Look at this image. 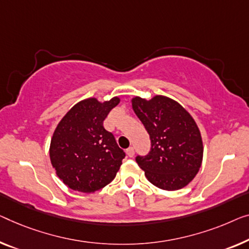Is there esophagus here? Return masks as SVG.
Instances as JSON below:
<instances>
[{
  "instance_id": "esophagus-1",
  "label": "esophagus",
  "mask_w": 249,
  "mask_h": 249,
  "mask_svg": "<svg viewBox=\"0 0 249 249\" xmlns=\"http://www.w3.org/2000/svg\"><path fill=\"white\" fill-rule=\"evenodd\" d=\"M126 154H127L128 158H133V157H134V148H133V147H128L127 150H126Z\"/></svg>"
}]
</instances>
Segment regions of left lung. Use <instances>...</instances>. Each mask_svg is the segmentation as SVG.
Returning a JSON list of instances; mask_svg holds the SVG:
<instances>
[{
	"instance_id": "1",
	"label": "left lung",
	"mask_w": 249,
	"mask_h": 249,
	"mask_svg": "<svg viewBox=\"0 0 249 249\" xmlns=\"http://www.w3.org/2000/svg\"><path fill=\"white\" fill-rule=\"evenodd\" d=\"M132 108L151 139V151L136 162L146 179L166 191L184 188L199 172L203 158L200 129L182 105L163 95L132 98Z\"/></svg>"
}]
</instances>
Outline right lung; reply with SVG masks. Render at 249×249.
I'll return each mask as SVG.
<instances>
[{
	"mask_svg": "<svg viewBox=\"0 0 249 249\" xmlns=\"http://www.w3.org/2000/svg\"><path fill=\"white\" fill-rule=\"evenodd\" d=\"M120 102L117 96L105 102L96 97L83 99L58 123L49 155L58 178L68 188L92 194L116 177L125 153L103 122Z\"/></svg>",
	"mask_w": 249,
	"mask_h": 249,
	"instance_id": "right-lung-1",
	"label": "right lung"
}]
</instances>
